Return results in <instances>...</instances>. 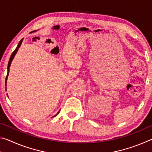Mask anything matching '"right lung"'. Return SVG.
I'll use <instances>...</instances> for the list:
<instances>
[{
    "mask_svg": "<svg viewBox=\"0 0 152 152\" xmlns=\"http://www.w3.org/2000/svg\"><path fill=\"white\" fill-rule=\"evenodd\" d=\"M23 39H22L20 41V42L19 43V44H18V45H17V48L15 49V50L13 51V52L12 53V54H11V58H10V59H9V64H8V67H7V70H8V72H7V77H6V80H5V85H6L7 84V76H8V75H9V68H10V66H11V61H12V60H13V58H14V56H15V54H16V53L17 52V51H18V50H19V48H20V45H21V43H22V42H23ZM59 113H60V111H59L57 114H56L54 117H56V115H57L58 114H59Z\"/></svg>",
    "mask_w": 152,
    "mask_h": 152,
    "instance_id": "obj_1",
    "label": "right lung"
}]
</instances>
